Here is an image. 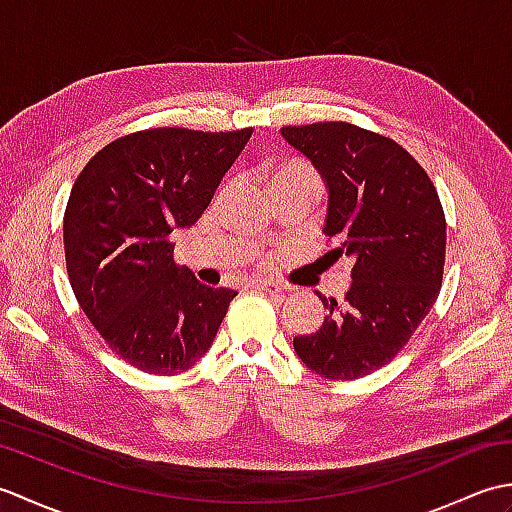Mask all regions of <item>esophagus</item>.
Wrapping results in <instances>:
<instances>
[{"label": "esophagus", "mask_w": 512, "mask_h": 512, "mask_svg": "<svg viewBox=\"0 0 512 512\" xmlns=\"http://www.w3.org/2000/svg\"><path fill=\"white\" fill-rule=\"evenodd\" d=\"M255 288L266 292V295H284L286 292V286L277 284V281H255Z\"/></svg>", "instance_id": "1"}]
</instances>
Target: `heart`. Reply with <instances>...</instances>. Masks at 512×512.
<instances>
[{
    "instance_id": "b5f03b06",
    "label": "heart",
    "mask_w": 512,
    "mask_h": 512,
    "mask_svg": "<svg viewBox=\"0 0 512 512\" xmlns=\"http://www.w3.org/2000/svg\"><path fill=\"white\" fill-rule=\"evenodd\" d=\"M268 180H270V187L277 182H284V180H310V182L319 184V178H317V173H314V169L308 165V162H303L299 158L279 160V162H275V165H270Z\"/></svg>"
}]
</instances>
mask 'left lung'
<instances>
[{
  "label": "left lung",
  "instance_id": "1",
  "mask_svg": "<svg viewBox=\"0 0 512 512\" xmlns=\"http://www.w3.org/2000/svg\"><path fill=\"white\" fill-rule=\"evenodd\" d=\"M328 182L323 233L352 262L343 301L325 299L319 332L292 345L312 372L356 380L391 363L436 303L447 255V220L427 171L405 147L352 123L281 127Z\"/></svg>",
  "mask_w": 512,
  "mask_h": 512
}]
</instances>
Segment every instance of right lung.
<instances>
[{"label":"right lung","instance_id":"1","mask_svg":"<svg viewBox=\"0 0 512 512\" xmlns=\"http://www.w3.org/2000/svg\"><path fill=\"white\" fill-rule=\"evenodd\" d=\"M253 127H154L112 140L74 180L63 215L70 286L103 341L145 374L173 376L209 350L231 288L200 284L173 259Z\"/></svg>","mask_w":512,"mask_h":512}]
</instances>
